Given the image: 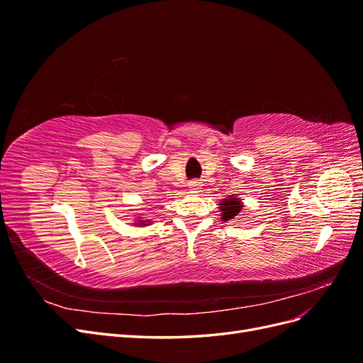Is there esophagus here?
I'll list each match as a JSON object with an SVG mask.
<instances>
[{
	"mask_svg": "<svg viewBox=\"0 0 363 363\" xmlns=\"http://www.w3.org/2000/svg\"><path fill=\"white\" fill-rule=\"evenodd\" d=\"M201 189V183L199 180H192L189 183V191L191 192H199Z\"/></svg>",
	"mask_w": 363,
	"mask_h": 363,
	"instance_id": "34e87169",
	"label": "esophagus"
}]
</instances>
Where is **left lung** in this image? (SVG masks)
<instances>
[{
  "mask_svg": "<svg viewBox=\"0 0 363 363\" xmlns=\"http://www.w3.org/2000/svg\"><path fill=\"white\" fill-rule=\"evenodd\" d=\"M242 203H240L239 199H236V195H230L225 200L221 201L219 204V208H221V219L225 221H232V219L242 211Z\"/></svg>",
  "mask_w": 363,
  "mask_h": 363,
  "instance_id": "obj_1",
  "label": "left lung"
}]
</instances>
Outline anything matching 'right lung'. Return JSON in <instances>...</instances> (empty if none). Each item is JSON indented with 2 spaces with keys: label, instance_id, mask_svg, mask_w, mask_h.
<instances>
[{
  "label": "right lung",
  "instance_id": "1",
  "mask_svg": "<svg viewBox=\"0 0 363 363\" xmlns=\"http://www.w3.org/2000/svg\"><path fill=\"white\" fill-rule=\"evenodd\" d=\"M147 223H150L148 219H140V221H138V225H147Z\"/></svg>",
  "mask_w": 363,
  "mask_h": 363
}]
</instances>
